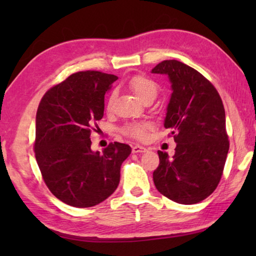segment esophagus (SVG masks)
Returning <instances> with one entry per match:
<instances>
[{
  "label": "esophagus",
  "instance_id": "34e87169",
  "mask_svg": "<svg viewBox=\"0 0 256 256\" xmlns=\"http://www.w3.org/2000/svg\"><path fill=\"white\" fill-rule=\"evenodd\" d=\"M146 149L144 148V146H138V144H136L132 146V152L133 154H141V152H146Z\"/></svg>",
  "mask_w": 256,
  "mask_h": 256
}]
</instances>
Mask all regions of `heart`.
Segmentation results:
<instances>
[{
	"instance_id": "1",
	"label": "heart",
	"mask_w": 256,
	"mask_h": 256,
	"mask_svg": "<svg viewBox=\"0 0 256 256\" xmlns=\"http://www.w3.org/2000/svg\"><path fill=\"white\" fill-rule=\"evenodd\" d=\"M130 86L133 90V92L136 94L140 100L144 102L146 99H154L158 94V84L150 78L138 74L133 76L130 81ZM148 125L144 123H133L128 125L124 128V133L128 134V136L142 138H144Z\"/></svg>"
}]
</instances>
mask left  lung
Masks as SVG:
<instances>
[{"label":"left lung","mask_w":256,"mask_h":256,"mask_svg":"<svg viewBox=\"0 0 256 256\" xmlns=\"http://www.w3.org/2000/svg\"><path fill=\"white\" fill-rule=\"evenodd\" d=\"M151 72L167 76L170 82L164 126L176 142L172 158L158 151L154 183L172 201L196 204L216 190L226 162L229 142L222 100L200 72L176 60H162Z\"/></svg>","instance_id":"8db88e82"}]
</instances>
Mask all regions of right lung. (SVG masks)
Masks as SVG:
<instances>
[{
    "mask_svg": "<svg viewBox=\"0 0 256 256\" xmlns=\"http://www.w3.org/2000/svg\"><path fill=\"white\" fill-rule=\"evenodd\" d=\"M118 78L76 72L47 92L36 115L34 154L47 188L66 204L89 208L118 188L131 146L114 142L92 150L90 131L104 116L105 94Z\"/></svg>",
    "mask_w": 256,
    "mask_h": 256,
    "instance_id": "obj_1",
    "label": "right lung"
}]
</instances>
